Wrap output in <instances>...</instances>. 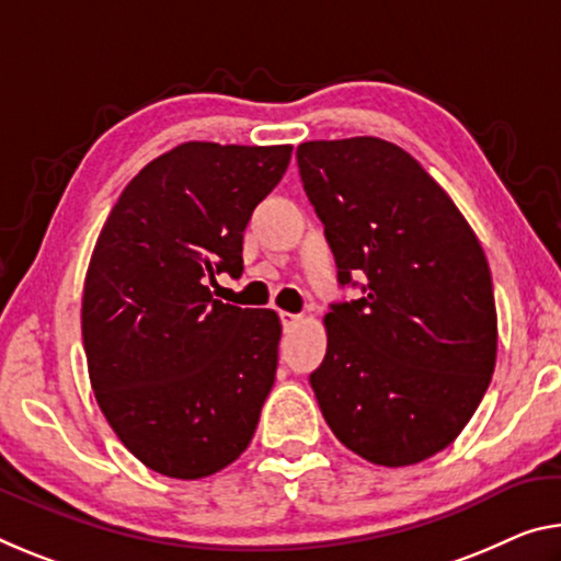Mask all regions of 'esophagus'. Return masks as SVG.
<instances>
[{"label":"esophagus","instance_id":"1","mask_svg":"<svg viewBox=\"0 0 561 561\" xmlns=\"http://www.w3.org/2000/svg\"><path fill=\"white\" fill-rule=\"evenodd\" d=\"M279 319H282V324H284V329H289V327H295V324H299V322H301V314H291V312H279Z\"/></svg>","mask_w":561,"mask_h":561}]
</instances>
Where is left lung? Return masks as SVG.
I'll use <instances>...</instances> for the list:
<instances>
[{"mask_svg": "<svg viewBox=\"0 0 561 561\" xmlns=\"http://www.w3.org/2000/svg\"><path fill=\"white\" fill-rule=\"evenodd\" d=\"M340 282L364 297L324 317L312 371L329 430L379 467L420 465L472 420L496 364L492 274L474 229L402 147L379 137L297 147Z\"/></svg>", "mask_w": 561, "mask_h": 561, "instance_id": "1", "label": "left lung"}]
</instances>
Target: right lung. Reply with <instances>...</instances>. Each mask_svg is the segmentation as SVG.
I'll return each mask as SVG.
<instances>
[{"mask_svg":"<svg viewBox=\"0 0 561 561\" xmlns=\"http://www.w3.org/2000/svg\"><path fill=\"white\" fill-rule=\"evenodd\" d=\"M291 145L184 141L119 194L84 277L82 340L96 404L141 465L202 479L242 455L277 371L274 309L211 297L242 274L249 217Z\"/></svg>","mask_w":561,"mask_h":561,"instance_id":"1","label":"right lung"}]
</instances>
